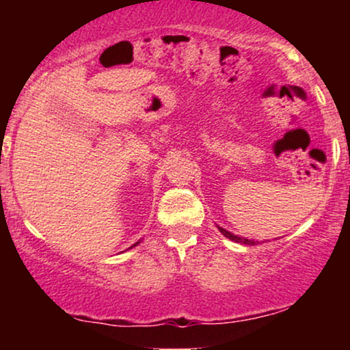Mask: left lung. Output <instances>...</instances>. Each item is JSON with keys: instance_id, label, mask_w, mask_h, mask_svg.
I'll return each mask as SVG.
<instances>
[{"instance_id": "obj_1", "label": "left lung", "mask_w": 350, "mask_h": 350, "mask_svg": "<svg viewBox=\"0 0 350 350\" xmlns=\"http://www.w3.org/2000/svg\"><path fill=\"white\" fill-rule=\"evenodd\" d=\"M219 230H220V234L226 235L227 239L234 240V242H237V243H243V245H255V242H253V240H248V239H243V237H239V235L230 234V232L226 230V228H222V227H219Z\"/></svg>"}]
</instances>
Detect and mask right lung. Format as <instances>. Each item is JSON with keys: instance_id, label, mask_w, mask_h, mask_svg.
<instances>
[{"instance_id": "right-lung-1", "label": "right lung", "mask_w": 350, "mask_h": 350, "mask_svg": "<svg viewBox=\"0 0 350 350\" xmlns=\"http://www.w3.org/2000/svg\"><path fill=\"white\" fill-rule=\"evenodd\" d=\"M138 243H139V242H136V243H133V245H131V247H130V248H133V247H136V245H138Z\"/></svg>"}]
</instances>
